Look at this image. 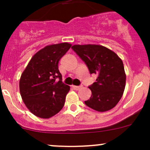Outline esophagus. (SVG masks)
<instances>
[{
  "mask_svg": "<svg viewBox=\"0 0 150 150\" xmlns=\"http://www.w3.org/2000/svg\"><path fill=\"white\" fill-rule=\"evenodd\" d=\"M72 88H73L75 89V90L78 91V90H79L80 88H82V86H72Z\"/></svg>",
  "mask_w": 150,
  "mask_h": 150,
  "instance_id": "esophagus-1",
  "label": "esophagus"
}]
</instances>
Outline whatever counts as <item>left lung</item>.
I'll list each match as a JSON object with an SVG mask.
<instances>
[{"instance_id": "8db88e82", "label": "left lung", "mask_w": 150, "mask_h": 150, "mask_svg": "<svg viewBox=\"0 0 150 150\" xmlns=\"http://www.w3.org/2000/svg\"><path fill=\"white\" fill-rule=\"evenodd\" d=\"M72 48L86 63L90 73L98 76L96 82L88 87L91 96L85 104L98 112L115 107L123 94L126 81L121 59L100 45H74Z\"/></svg>"}]
</instances>
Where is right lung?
<instances>
[{"label": "right lung", "instance_id": "obj_1", "mask_svg": "<svg viewBox=\"0 0 150 150\" xmlns=\"http://www.w3.org/2000/svg\"><path fill=\"white\" fill-rule=\"evenodd\" d=\"M71 46L62 43L44 47L32 57L21 75L22 99L37 117L50 118L64 107L70 87L62 81L58 64Z\"/></svg>", "mask_w": 150, "mask_h": 150}]
</instances>
